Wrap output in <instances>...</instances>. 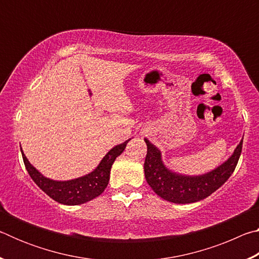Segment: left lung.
<instances>
[{
  "label": "left lung",
  "mask_w": 259,
  "mask_h": 259,
  "mask_svg": "<svg viewBox=\"0 0 259 259\" xmlns=\"http://www.w3.org/2000/svg\"><path fill=\"white\" fill-rule=\"evenodd\" d=\"M144 140L147 145V154L144 163L147 184L160 198L169 202L182 204L198 202L217 191L233 174L243 143L242 138L233 154L211 171L199 176H187L166 168L159 148L147 138Z\"/></svg>",
  "instance_id": "left-lung-1"
}]
</instances>
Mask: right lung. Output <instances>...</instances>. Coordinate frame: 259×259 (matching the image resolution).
<instances>
[{
	"mask_svg": "<svg viewBox=\"0 0 259 259\" xmlns=\"http://www.w3.org/2000/svg\"><path fill=\"white\" fill-rule=\"evenodd\" d=\"M129 140L130 139L125 140L120 145L114 146L103 157V160L99 162L98 166L94 171L82 177L71 179V181H54V179L43 176L35 166L30 164L21 147L20 151L30 178L43 192L61 204L77 205L97 198L105 191L109 181V174H111L114 161L124 151Z\"/></svg>",
	"mask_w": 259,
	"mask_h": 259,
	"instance_id": "obj_1",
	"label": "right lung"
}]
</instances>
